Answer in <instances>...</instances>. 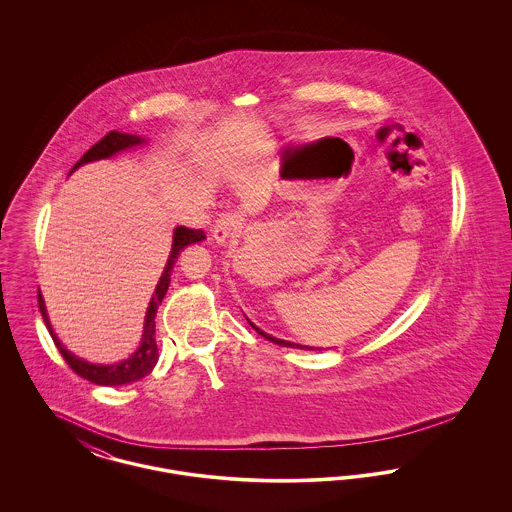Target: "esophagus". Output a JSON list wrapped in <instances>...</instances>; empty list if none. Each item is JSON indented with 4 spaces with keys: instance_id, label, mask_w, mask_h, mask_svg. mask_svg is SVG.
<instances>
[{
    "instance_id": "esophagus-1",
    "label": "esophagus",
    "mask_w": 512,
    "mask_h": 512,
    "mask_svg": "<svg viewBox=\"0 0 512 512\" xmlns=\"http://www.w3.org/2000/svg\"><path fill=\"white\" fill-rule=\"evenodd\" d=\"M238 230H240V220H238V217L226 213V215H220L217 222H215V226H213V238H215L217 244H226L230 238L236 236Z\"/></svg>"
}]
</instances>
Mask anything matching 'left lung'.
Wrapping results in <instances>:
<instances>
[{"label":"left lung","mask_w":512,"mask_h":512,"mask_svg":"<svg viewBox=\"0 0 512 512\" xmlns=\"http://www.w3.org/2000/svg\"><path fill=\"white\" fill-rule=\"evenodd\" d=\"M249 320V318H247ZM249 324L255 328V332L257 334H261L265 340L272 341V343H276V345H282V347H297V349H307V351H313L315 347H309V345H299V343H292V341L280 340V338H274V336H270L267 332H263L261 328H257L251 320H249Z\"/></svg>","instance_id":"left-lung-1"}]
</instances>
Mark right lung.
I'll return each mask as SVG.
<instances>
[{
	"instance_id": "obj_1",
	"label": "right lung",
	"mask_w": 512,
	"mask_h": 512,
	"mask_svg": "<svg viewBox=\"0 0 512 512\" xmlns=\"http://www.w3.org/2000/svg\"><path fill=\"white\" fill-rule=\"evenodd\" d=\"M147 144L146 138L142 136H136V134H124V132H109L107 136H103L99 140L96 146L90 147L82 159L76 163L73 167V171H76L78 167L86 165V163H92V161H99V159H107V157H113L121 151H126L130 147L144 146ZM205 240V234L203 230H192V228H186V226H178L174 228V234H172V247L171 255L167 259V265L165 270L157 282V288L153 292V297L149 301V307L146 311V320H144V334H142V341L138 345V349L121 363H115V365H96V363H88L80 357L73 355L61 340L55 336L53 328H51V322H49L48 311H46V303H44V297L42 293L38 292V307H40V313L42 318L48 326L49 336L53 338V343L57 345L59 353L63 355V359L67 361V365L73 368L74 372L78 376H82L84 380H90L92 384L96 386H124V384H132L136 380H142L144 376H147L153 366L157 365V359H159V353H157V341H155V317H157V309L165 297V293L169 290V284H171L172 268L174 263L178 261L180 253L184 251V247L188 245L197 244V242H203Z\"/></svg>"
}]
</instances>
